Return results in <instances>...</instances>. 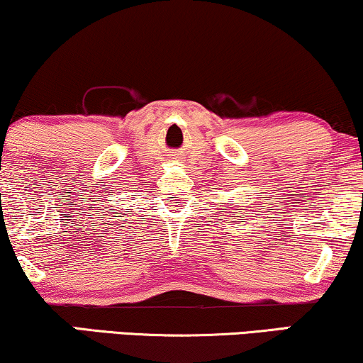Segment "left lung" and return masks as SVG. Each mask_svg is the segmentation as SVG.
Segmentation results:
<instances>
[{
    "label": "left lung",
    "mask_w": 363,
    "mask_h": 363,
    "mask_svg": "<svg viewBox=\"0 0 363 363\" xmlns=\"http://www.w3.org/2000/svg\"><path fill=\"white\" fill-rule=\"evenodd\" d=\"M234 213H235V212H234Z\"/></svg>",
    "instance_id": "1"
}]
</instances>
